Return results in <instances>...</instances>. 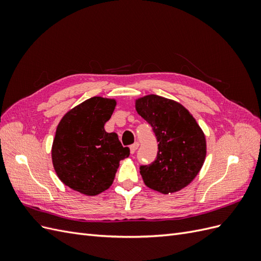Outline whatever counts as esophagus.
Masks as SVG:
<instances>
[{
    "instance_id": "obj_1",
    "label": "esophagus",
    "mask_w": 261,
    "mask_h": 261,
    "mask_svg": "<svg viewBox=\"0 0 261 261\" xmlns=\"http://www.w3.org/2000/svg\"><path fill=\"white\" fill-rule=\"evenodd\" d=\"M138 146H139V144H138V143H135V144H133V145L129 147V149H130V153H132V154L135 153V151L137 150Z\"/></svg>"
}]
</instances>
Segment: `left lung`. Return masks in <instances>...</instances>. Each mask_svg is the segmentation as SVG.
I'll use <instances>...</instances> for the list:
<instances>
[{
	"mask_svg": "<svg viewBox=\"0 0 261 261\" xmlns=\"http://www.w3.org/2000/svg\"><path fill=\"white\" fill-rule=\"evenodd\" d=\"M135 108L151 125L159 143L156 159L140 167L145 185L165 195L179 192L202 168L206 136L191 112L174 100L148 94L135 100Z\"/></svg>",
	"mask_w": 261,
	"mask_h": 261,
	"instance_id": "1",
	"label": "left lung"
}]
</instances>
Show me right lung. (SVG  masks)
Here are the masks:
<instances>
[{
    "label": "right lung",
    "instance_id": "obj_1",
    "mask_svg": "<svg viewBox=\"0 0 261 261\" xmlns=\"http://www.w3.org/2000/svg\"><path fill=\"white\" fill-rule=\"evenodd\" d=\"M115 107V99L92 97L70 109L58 125L53 168L62 183L78 193L96 196L107 191L120 161L129 155L116 134L105 129Z\"/></svg>",
    "mask_w": 261,
    "mask_h": 261
}]
</instances>
